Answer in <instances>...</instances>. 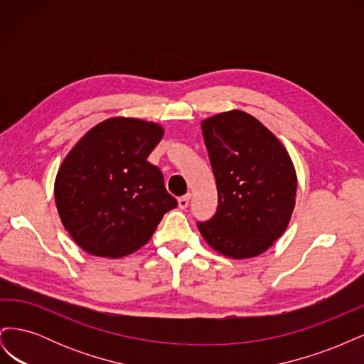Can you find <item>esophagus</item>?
<instances>
[{
	"label": "esophagus",
	"instance_id": "34e87169",
	"mask_svg": "<svg viewBox=\"0 0 364 364\" xmlns=\"http://www.w3.org/2000/svg\"><path fill=\"white\" fill-rule=\"evenodd\" d=\"M190 199H191V196H190V194H185V196L179 197V199H178V205H179V208H181V209H186V208H188V205H190Z\"/></svg>",
	"mask_w": 364,
	"mask_h": 364
}]
</instances>
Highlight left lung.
Instances as JSON below:
<instances>
[{
  "mask_svg": "<svg viewBox=\"0 0 364 364\" xmlns=\"http://www.w3.org/2000/svg\"><path fill=\"white\" fill-rule=\"evenodd\" d=\"M202 132L218 205L214 217L197 228L228 258L258 257L284 234L293 214L297 178L289 151L238 109L203 119Z\"/></svg>",
  "mask_w": 364,
  "mask_h": 364,
  "instance_id": "8db88e82",
  "label": "left lung"
}]
</instances>
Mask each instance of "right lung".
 Instances as JSON below:
<instances>
[{
	"instance_id": "right-lung-1",
	"label": "right lung",
	"mask_w": 364,
	"mask_h": 364,
	"mask_svg": "<svg viewBox=\"0 0 364 364\" xmlns=\"http://www.w3.org/2000/svg\"><path fill=\"white\" fill-rule=\"evenodd\" d=\"M162 136L158 123L114 117L87 130L65 156L54 199L63 228L90 255H130L178 206L161 170L147 161Z\"/></svg>"
}]
</instances>
